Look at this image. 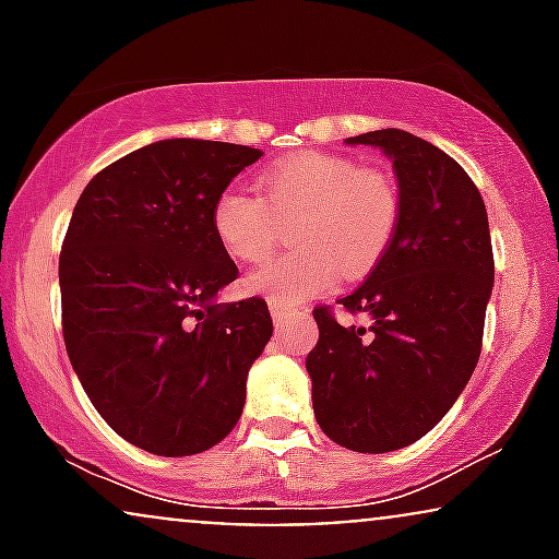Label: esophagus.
<instances>
[{
    "instance_id": "obj_1",
    "label": "esophagus",
    "mask_w": 559,
    "mask_h": 559,
    "mask_svg": "<svg viewBox=\"0 0 559 559\" xmlns=\"http://www.w3.org/2000/svg\"><path fill=\"white\" fill-rule=\"evenodd\" d=\"M292 307H286V305H278V301H271V316H273V323L275 325H281L284 323V320L292 316Z\"/></svg>"
}]
</instances>
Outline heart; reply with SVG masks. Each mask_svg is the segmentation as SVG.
I'll return each mask as SVG.
<instances>
[{
    "instance_id": "heart-1",
    "label": "heart",
    "mask_w": 559,
    "mask_h": 559,
    "mask_svg": "<svg viewBox=\"0 0 559 559\" xmlns=\"http://www.w3.org/2000/svg\"><path fill=\"white\" fill-rule=\"evenodd\" d=\"M262 194L226 189L213 204V228L230 258L260 262L294 227L297 252L247 275V292L292 301L331 292L365 275L394 239L400 194L383 173L362 170L355 159L299 152L260 176Z\"/></svg>"
}]
</instances>
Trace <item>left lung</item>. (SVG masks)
<instances>
[{
	"mask_svg": "<svg viewBox=\"0 0 559 559\" xmlns=\"http://www.w3.org/2000/svg\"><path fill=\"white\" fill-rule=\"evenodd\" d=\"M378 146L400 186V223L346 312L368 331L316 307L318 344L307 355L316 420L352 452H394L449 413L480 357L493 286L489 217L471 176L426 139L383 128L346 139Z\"/></svg>",
	"mask_w": 559,
	"mask_h": 559,
	"instance_id": "obj_1",
	"label": "left lung"
}]
</instances>
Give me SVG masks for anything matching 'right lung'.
Segmentation results:
<instances>
[{
  "mask_svg": "<svg viewBox=\"0 0 559 559\" xmlns=\"http://www.w3.org/2000/svg\"><path fill=\"white\" fill-rule=\"evenodd\" d=\"M260 150L163 139L88 181L60 252L62 336L115 433L186 457L234 431L247 376L273 336L265 299L217 305L239 267L213 204Z\"/></svg>",
  "mask_w": 559,
  "mask_h": 559,
  "instance_id": "1",
  "label": "right lung"
}]
</instances>
